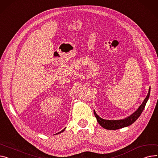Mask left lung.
<instances>
[{
    "mask_svg": "<svg viewBox=\"0 0 158 158\" xmlns=\"http://www.w3.org/2000/svg\"><path fill=\"white\" fill-rule=\"evenodd\" d=\"M150 92H151V88H149V90L148 95H147L146 98L143 100V103L140 105V106L139 107V109L136 110L133 114H132L130 116L128 117L127 118H126L124 119H121V120L103 119L100 118L98 115L96 114L95 111L94 110V115H95L98 123L102 126L103 128L107 129V130H115L120 129V128H122L124 127H128V126L133 124L141 115L142 111L143 110V109L145 108L146 103L148 102V100L149 98Z\"/></svg>",
    "mask_w": 158,
    "mask_h": 158,
    "instance_id": "8db88e82",
    "label": "left lung"
}]
</instances>
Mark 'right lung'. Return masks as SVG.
<instances>
[{"label": "right lung", "instance_id": "right-lung-1", "mask_svg": "<svg viewBox=\"0 0 158 158\" xmlns=\"http://www.w3.org/2000/svg\"><path fill=\"white\" fill-rule=\"evenodd\" d=\"M65 128H64V130H61V131H60V132H59V133H56V134H59V133H61V132H63V131H64V130H65Z\"/></svg>", "mask_w": 158, "mask_h": 158}]
</instances>
